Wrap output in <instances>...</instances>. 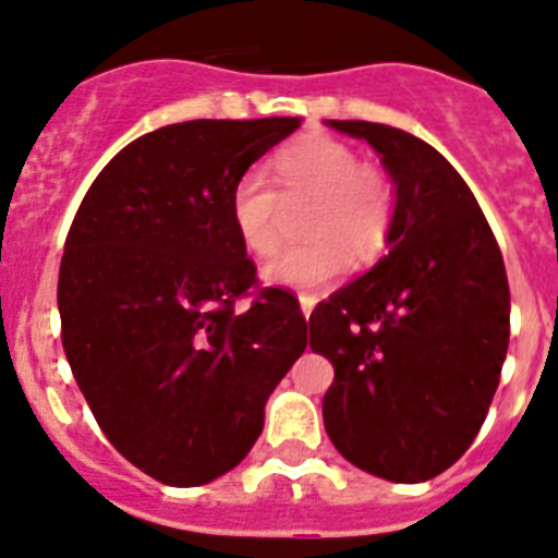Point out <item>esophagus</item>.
Wrapping results in <instances>:
<instances>
[{
    "mask_svg": "<svg viewBox=\"0 0 558 558\" xmlns=\"http://www.w3.org/2000/svg\"><path fill=\"white\" fill-rule=\"evenodd\" d=\"M298 301H301L303 317H308V315H312V312H315V306H317V298H315V294H301Z\"/></svg>",
    "mask_w": 558,
    "mask_h": 558,
    "instance_id": "1",
    "label": "esophagus"
}]
</instances>
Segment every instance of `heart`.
Returning <instances> with one entry per match:
<instances>
[{
	"label": "heart",
	"instance_id": "obj_1",
	"mask_svg": "<svg viewBox=\"0 0 558 558\" xmlns=\"http://www.w3.org/2000/svg\"><path fill=\"white\" fill-rule=\"evenodd\" d=\"M283 198L315 195L303 235L306 243L287 246L264 266L271 287L323 289L349 269L372 264L388 246L397 215L391 178L360 161V153L335 135H303L271 161ZM278 190L257 170L243 172L229 195V218L238 241L252 255H269L278 243Z\"/></svg>",
	"mask_w": 558,
	"mask_h": 558
}]
</instances>
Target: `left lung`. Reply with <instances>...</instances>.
I'll return each instance as SVG.
<instances>
[{"mask_svg": "<svg viewBox=\"0 0 558 558\" xmlns=\"http://www.w3.org/2000/svg\"><path fill=\"white\" fill-rule=\"evenodd\" d=\"M380 156L397 192L395 229L363 278L308 317L331 360L323 423L351 465L425 482L460 460L499 386L510 289L474 192L437 149L372 121H326Z\"/></svg>", "mask_w": 558, "mask_h": 558, "instance_id": "1", "label": "left lung"}]
</instances>
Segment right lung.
Returning a JSON list of instances; mask_svg holds the SVG:
<instances>
[{
	"mask_svg": "<svg viewBox=\"0 0 558 558\" xmlns=\"http://www.w3.org/2000/svg\"><path fill=\"white\" fill-rule=\"evenodd\" d=\"M301 119L167 124L98 172L64 243L62 343L112 448L172 488L250 453L264 405L306 349L283 289L255 287L229 195Z\"/></svg>",
	"mask_w": 558,
	"mask_h": 558,
	"instance_id": "right-lung-1",
	"label": "right lung"
}]
</instances>
